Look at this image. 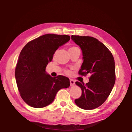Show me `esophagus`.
<instances>
[{
    "label": "esophagus",
    "mask_w": 132,
    "mask_h": 132,
    "mask_svg": "<svg viewBox=\"0 0 132 132\" xmlns=\"http://www.w3.org/2000/svg\"><path fill=\"white\" fill-rule=\"evenodd\" d=\"M70 84L71 86H73V85H75V81L73 79H70Z\"/></svg>",
    "instance_id": "obj_1"
}]
</instances>
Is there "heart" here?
<instances>
[{
	"instance_id": "heart-1",
	"label": "heart",
	"mask_w": 132,
	"mask_h": 132,
	"mask_svg": "<svg viewBox=\"0 0 132 132\" xmlns=\"http://www.w3.org/2000/svg\"><path fill=\"white\" fill-rule=\"evenodd\" d=\"M76 48H78L77 47H76V46H71V47L69 48V51H70V50H75V49H76ZM66 72L67 73H69V71H67Z\"/></svg>"
}]
</instances>
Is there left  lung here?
<instances>
[{
  "mask_svg": "<svg viewBox=\"0 0 132 132\" xmlns=\"http://www.w3.org/2000/svg\"><path fill=\"white\" fill-rule=\"evenodd\" d=\"M71 39L82 52L83 62L79 74L90 75L89 81L76 82L81 88V97L76 99L77 105L83 109L97 108L106 101L115 82L114 58L108 48L92 37L71 35Z\"/></svg>",
  "mask_w": 132,
  "mask_h": 132,
  "instance_id": "8db88e82",
  "label": "left lung"
}]
</instances>
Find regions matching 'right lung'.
Wrapping results in <instances>:
<instances>
[{
  "mask_svg": "<svg viewBox=\"0 0 132 132\" xmlns=\"http://www.w3.org/2000/svg\"><path fill=\"white\" fill-rule=\"evenodd\" d=\"M70 39L67 35L45 34L28 42L21 50L15 77L21 97L28 105L44 108L52 103L60 89L70 86L69 78L52 77L45 71L55 51Z\"/></svg>",
  "mask_w": 132,
  "mask_h": 132,
  "instance_id": "obj_1",
  "label": "right lung"
}]
</instances>
